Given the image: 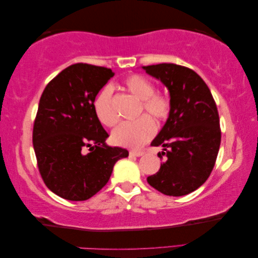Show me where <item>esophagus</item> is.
<instances>
[{
  "mask_svg": "<svg viewBox=\"0 0 258 258\" xmlns=\"http://www.w3.org/2000/svg\"><path fill=\"white\" fill-rule=\"evenodd\" d=\"M130 154L133 155V156H142L144 154V152L141 151V150H131Z\"/></svg>",
  "mask_w": 258,
  "mask_h": 258,
  "instance_id": "esophagus-1",
  "label": "esophagus"
}]
</instances>
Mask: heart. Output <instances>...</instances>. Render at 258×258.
Listing matches in <instances>:
<instances>
[{
    "instance_id": "b5f03b06",
    "label": "heart",
    "mask_w": 258,
    "mask_h": 258,
    "mask_svg": "<svg viewBox=\"0 0 258 258\" xmlns=\"http://www.w3.org/2000/svg\"><path fill=\"white\" fill-rule=\"evenodd\" d=\"M124 86L131 94L142 101L140 115L147 113L156 122H165L171 114V98L160 92H155V85L151 80L140 74H131L124 79ZM93 108L100 122L113 127L119 120V116L113 100V92L109 86H105L97 93ZM156 126L149 115H142L133 122H124L114 131L112 140L116 145L138 149L149 142L155 134Z\"/></svg>"
}]
</instances>
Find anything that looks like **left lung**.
<instances>
[{"mask_svg": "<svg viewBox=\"0 0 258 258\" xmlns=\"http://www.w3.org/2000/svg\"><path fill=\"white\" fill-rule=\"evenodd\" d=\"M161 80L171 95V114L152 146H163L165 156L147 182L168 196H183L210 177L221 145L220 116L212 93L201 76L182 65L162 63L143 67Z\"/></svg>", "mask_w": 258, "mask_h": 258, "instance_id": "1", "label": "left lung"}]
</instances>
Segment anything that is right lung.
<instances>
[{
    "instance_id": "right-lung-1",
    "label": "right lung",
    "mask_w": 258,
    "mask_h": 258,
    "mask_svg": "<svg viewBox=\"0 0 258 258\" xmlns=\"http://www.w3.org/2000/svg\"><path fill=\"white\" fill-rule=\"evenodd\" d=\"M114 74L111 69L76 63L42 93L33 147L43 182L62 199H91L106 185L114 164L128 156L127 150L105 145L108 134L93 108L96 94Z\"/></svg>"
}]
</instances>
